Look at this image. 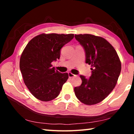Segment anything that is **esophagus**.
<instances>
[{
    "mask_svg": "<svg viewBox=\"0 0 134 134\" xmlns=\"http://www.w3.org/2000/svg\"><path fill=\"white\" fill-rule=\"evenodd\" d=\"M69 78H72V77H74V76H76V75H74V74H72L71 72H69Z\"/></svg>",
    "mask_w": 134,
    "mask_h": 134,
    "instance_id": "esophagus-1",
    "label": "esophagus"
}]
</instances>
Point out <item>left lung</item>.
<instances>
[{
    "label": "left lung",
    "instance_id": "1",
    "mask_svg": "<svg viewBox=\"0 0 134 134\" xmlns=\"http://www.w3.org/2000/svg\"><path fill=\"white\" fill-rule=\"evenodd\" d=\"M85 51L86 63L91 65L89 78L80 75L82 83L74 88L81 102L92 105L105 99L116 86L121 71V63L116 50L100 37L91 34L75 35Z\"/></svg>",
    "mask_w": 134,
    "mask_h": 134
}]
</instances>
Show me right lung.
I'll return each mask as SVG.
<instances>
[{
    "label": "right lung",
    "mask_w": 134,
    "mask_h": 134,
    "mask_svg": "<svg viewBox=\"0 0 134 134\" xmlns=\"http://www.w3.org/2000/svg\"><path fill=\"white\" fill-rule=\"evenodd\" d=\"M74 34H40L26 45L20 58L19 67L24 83L36 98L48 102L57 97L69 74L53 67L51 63L60 57L61 49Z\"/></svg>",
    "instance_id": "obj_1"
}]
</instances>
